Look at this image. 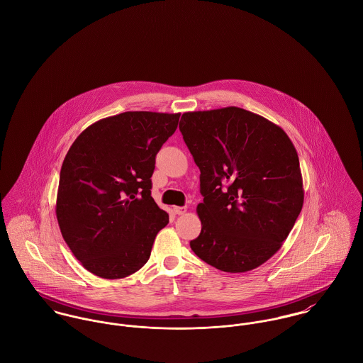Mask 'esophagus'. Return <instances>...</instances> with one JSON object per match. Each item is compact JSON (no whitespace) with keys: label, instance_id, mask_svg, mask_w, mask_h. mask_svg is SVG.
Returning a JSON list of instances; mask_svg holds the SVG:
<instances>
[{"label":"esophagus","instance_id":"esophagus-1","mask_svg":"<svg viewBox=\"0 0 363 363\" xmlns=\"http://www.w3.org/2000/svg\"><path fill=\"white\" fill-rule=\"evenodd\" d=\"M173 211H174V213H177V215H183L186 211H187V208L186 207H173Z\"/></svg>","mask_w":363,"mask_h":363}]
</instances>
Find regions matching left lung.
<instances>
[{"label":"left lung","instance_id":"8db88e82","mask_svg":"<svg viewBox=\"0 0 363 363\" xmlns=\"http://www.w3.org/2000/svg\"><path fill=\"white\" fill-rule=\"evenodd\" d=\"M179 128L199 166L201 233L191 250L225 272L271 259L303 207L298 152L286 133L240 107L183 113Z\"/></svg>","mask_w":363,"mask_h":363}]
</instances>
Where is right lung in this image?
Here are the masks:
<instances>
[{"instance_id": "obj_1", "label": "right lung", "mask_w": 363, "mask_h": 363, "mask_svg": "<svg viewBox=\"0 0 363 363\" xmlns=\"http://www.w3.org/2000/svg\"><path fill=\"white\" fill-rule=\"evenodd\" d=\"M180 113L125 111L84 130L60 172L55 215L61 235L92 274L124 278L151 256L169 215L151 197L156 154Z\"/></svg>"}]
</instances>
